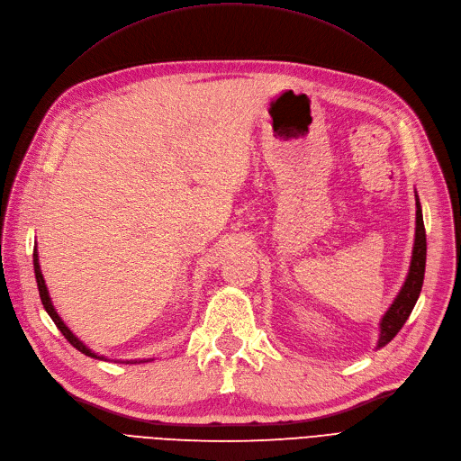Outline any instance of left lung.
Instances as JSON below:
<instances>
[{
  "label": "left lung",
  "mask_w": 461,
  "mask_h": 461,
  "mask_svg": "<svg viewBox=\"0 0 461 461\" xmlns=\"http://www.w3.org/2000/svg\"><path fill=\"white\" fill-rule=\"evenodd\" d=\"M424 272H426V229H424L420 201L419 196H416V234H414L411 268L400 294L396 296V300H393V303L390 305L381 321V336H379L377 347H384L402 330V326L409 319L416 300L420 296Z\"/></svg>",
  "instance_id": "left-lung-1"
}]
</instances>
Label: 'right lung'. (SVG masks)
<instances>
[{
	"label": "right lung",
	"instance_id": "1",
	"mask_svg": "<svg viewBox=\"0 0 461 461\" xmlns=\"http://www.w3.org/2000/svg\"><path fill=\"white\" fill-rule=\"evenodd\" d=\"M33 268H35V279H37V289H39V296H41V302H42V305H45V310H47V313L50 315V319L54 321V324L58 326V330L65 336V339H68L75 348H78L82 355H86V357H92V358H103V357H97L95 353H92L90 348H87L78 338H75L73 336V332L69 330L68 326L63 324V321L59 319V315L56 313V310H54V305H52V302H50V296H49V291H47V285H45V277H42V274H41V267H39V255H37V246H35V249H33Z\"/></svg>",
	"mask_w": 461,
	"mask_h": 461
}]
</instances>
